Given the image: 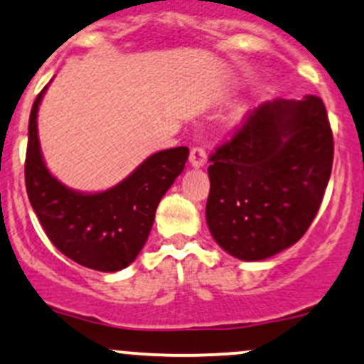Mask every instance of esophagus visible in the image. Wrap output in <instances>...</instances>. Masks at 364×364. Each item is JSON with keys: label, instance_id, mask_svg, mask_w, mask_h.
<instances>
[{"label": "esophagus", "instance_id": "34e87169", "mask_svg": "<svg viewBox=\"0 0 364 364\" xmlns=\"http://www.w3.org/2000/svg\"><path fill=\"white\" fill-rule=\"evenodd\" d=\"M207 162V152L203 147H193L190 152V164L193 168H202Z\"/></svg>", "mask_w": 364, "mask_h": 364}]
</instances>
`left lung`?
I'll return each mask as SVG.
<instances>
[{"mask_svg":"<svg viewBox=\"0 0 364 364\" xmlns=\"http://www.w3.org/2000/svg\"><path fill=\"white\" fill-rule=\"evenodd\" d=\"M208 161L205 217L217 245L246 262L289 248L315 219L332 173L323 101L260 104Z\"/></svg>","mask_w":364,"mask_h":364,"instance_id":"left-lung-1","label":"left lung"}]
</instances>
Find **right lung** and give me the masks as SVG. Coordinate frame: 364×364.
Here are the masks:
<instances>
[{"instance_id": "obj_1", "label": "right lung", "mask_w": 364, "mask_h": 364, "mask_svg": "<svg viewBox=\"0 0 364 364\" xmlns=\"http://www.w3.org/2000/svg\"><path fill=\"white\" fill-rule=\"evenodd\" d=\"M37 95L28 118L25 186L41 225L63 255L99 272H118L136 258L152 229L161 198L181 171L190 150L152 154L127 179L101 193L70 190L49 173L37 136Z\"/></svg>"}]
</instances>
